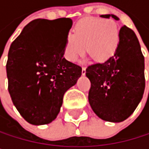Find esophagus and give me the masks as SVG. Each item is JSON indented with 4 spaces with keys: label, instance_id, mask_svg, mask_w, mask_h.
Listing matches in <instances>:
<instances>
[{
    "label": "esophagus",
    "instance_id": "obj_1",
    "mask_svg": "<svg viewBox=\"0 0 149 149\" xmlns=\"http://www.w3.org/2000/svg\"><path fill=\"white\" fill-rule=\"evenodd\" d=\"M85 70H86V68H85V67H83V68H82V74L83 75H85V72H85Z\"/></svg>",
    "mask_w": 149,
    "mask_h": 149
}]
</instances>
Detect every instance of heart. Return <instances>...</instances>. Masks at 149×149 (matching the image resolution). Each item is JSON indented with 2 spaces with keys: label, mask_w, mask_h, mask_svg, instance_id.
Listing matches in <instances>:
<instances>
[{
  "label": "heart",
  "mask_w": 149,
  "mask_h": 149,
  "mask_svg": "<svg viewBox=\"0 0 149 149\" xmlns=\"http://www.w3.org/2000/svg\"><path fill=\"white\" fill-rule=\"evenodd\" d=\"M119 43V27L116 21L100 18H87L77 23L73 35L65 39V55L67 59L76 61L85 52L98 62L109 58Z\"/></svg>",
  "instance_id": "1"
}]
</instances>
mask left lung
Segmentation results:
<instances>
[{
	"label": "left lung",
	"mask_w": 149,
	"mask_h": 149,
	"mask_svg": "<svg viewBox=\"0 0 149 149\" xmlns=\"http://www.w3.org/2000/svg\"><path fill=\"white\" fill-rule=\"evenodd\" d=\"M118 18L103 15V18ZM91 81L89 103L95 114L107 122L120 123L134 111L145 90L144 56L132 29L123 26L115 54L104 63L86 69Z\"/></svg>",
	"instance_id": "8db88e82"
}]
</instances>
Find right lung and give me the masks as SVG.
Instances as JSON below:
<instances>
[{
	"label": "right lung",
	"instance_id": "add662e5",
	"mask_svg": "<svg viewBox=\"0 0 149 149\" xmlns=\"http://www.w3.org/2000/svg\"><path fill=\"white\" fill-rule=\"evenodd\" d=\"M72 26L70 18L33 19L10 45L6 65L8 92L19 113L31 124L52 123L64 94L82 74L81 66L64 58Z\"/></svg>",
	"mask_w": 149,
	"mask_h": 149
}]
</instances>
